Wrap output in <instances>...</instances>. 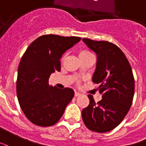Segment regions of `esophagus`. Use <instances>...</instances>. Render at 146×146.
<instances>
[{"label": "esophagus", "instance_id": "34e87169", "mask_svg": "<svg viewBox=\"0 0 146 146\" xmlns=\"http://www.w3.org/2000/svg\"><path fill=\"white\" fill-rule=\"evenodd\" d=\"M80 95H81V94L79 93V92H74V96H75V97H77V96H79Z\"/></svg>", "mask_w": 146, "mask_h": 146}]
</instances>
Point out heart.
I'll return each instance as SVG.
<instances>
[{"label":"heart","mask_w":146,"mask_h":146,"mask_svg":"<svg viewBox=\"0 0 146 146\" xmlns=\"http://www.w3.org/2000/svg\"><path fill=\"white\" fill-rule=\"evenodd\" d=\"M90 54H92L89 51L86 50H82L78 52V57L79 58H82V57H87V56H89ZM64 57H65V55H63L62 57H61V60H63L64 59Z\"/></svg>","instance_id":"heart-1"}]
</instances>
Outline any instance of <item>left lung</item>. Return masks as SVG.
Instances as JSON below:
<instances>
[{"label": "left lung", "mask_w": 146, "mask_h": 146, "mask_svg": "<svg viewBox=\"0 0 146 146\" xmlns=\"http://www.w3.org/2000/svg\"><path fill=\"white\" fill-rule=\"evenodd\" d=\"M97 55L96 68L92 76L102 94L96 103L89 95V106L82 110L85 125L92 131L104 133L114 129L131 106L135 93V79L127 57L117 46L108 41L82 39Z\"/></svg>", "instance_id": "8db88e82"}]
</instances>
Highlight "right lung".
<instances>
[{
    "instance_id": "obj_1",
    "label": "right lung",
    "mask_w": 146,
    "mask_h": 146,
    "mask_svg": "<svg viewBox=\"0 0 146 146\" xmlns=\"http://www.w3.org/2000/svg\"><path fill=\"white\" fill-rule=\"evenodd\" d=\"M80 37L43 35L29 46L18 69L16 92L21 109L33 124L49 127L59 121L74 97L73 89L49 86L52 73L60 71V59Z\"/></svg>"
}]
</instances>
